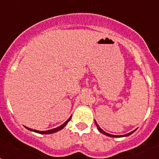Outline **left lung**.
Returning a JSON list of instances; mask_svg holds the SVG:
<instances>
[{"mask_svg":"<svg viewBox=\"0 0 159 159\" xmlns=\"http://www.w3.org/2000/svg\"><path fill=\"white\" fill-rule=\"evenodd\" d=\"M95 125H96L97 128H98V130H99V131L100 132V133H102V134H105V135H107V136H109V137H113V138H121V137H126V136H129V135H130V134H131L132 133H134V130H133V131H131V132H130V133H128V134H123V135H114V134H108V133H107V132H105L104 130H102V129L100 128V127H99V125L97 124V123H96V121H95Z\"/></svg>","mask_w":159,"mask_h":159,"instance_id":"8db88e82","label":"left lung"}]
</instances>
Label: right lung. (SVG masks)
<instances>
[{"instance_id":"1","label":"right lung","mask_w":159,"mask_h":159,"mask_svg":"<svg viewBox=\"0 0 159 159\" xmlns=\"http://www.w3.org/2000/svg\"><path fill=\"white\" fill-rule=\"evenodd\" d=\"M71 116L69 118V119H67V121L65 122V123H63L62 125H60V127H57V128H54V129H51V130H43V131H40V130H33V129H31V128H29V127H25V128H27L28 130H31V131H33V132H36V133H39V134H52V133H55V132H57L59 131V130H62L63 128H64V127H65L66 125H67V123H68V122L70 121V119H71Z\"/></svg>"}]
</instances>
